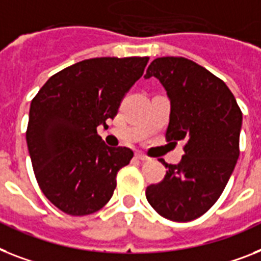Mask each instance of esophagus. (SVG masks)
<instances>
[{
	"label": "esophagus",
	"mask_w": 261,
	"mask_h": 261,
	"mask_svg": "<svg viewBox=\"0 0 261 261\" xmlns=\"http://www.w3.org/2000/svg\"><path fill=\"white\" fill-rule=\"evenodd\" d=\"M135 157H136V159H137V160H140V161H148V160H149V157L145 156V154H144V153H140V152H137V153L135 154Z\"/></svg>",
	"instance_id": "esophagus-1"
}]
</instances>
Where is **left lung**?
Returning <instances> with one entry per match:
<instances>
[{"mask_svg": "<svg viewBox=\"0 0 261 261\" xmlns=\"http://www.w3.org/2000/svg\"><path fill=\"white\" fill-rule=\"evenodd\" d=\"M144 77H156L171 101L167 141L185 143L177 165L161 159L167 174L146 188V200L168 220H195L216 203L238 163L242 111L224 81L184 57L156 58Z\"/></svg>", "mask_w": 261, "mask_h": 261, "instance_id": "obj_1", "label": "left lung"}]
</instances>
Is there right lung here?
<instances>
[{"instance_id": "add662e5", "label": "right lung", "mask_w": 261, "mask_h": 261, "mask_svg": "<svg viewBox=\"0 0 261 261\" xmlns=\"http://www.w3.org/2000/svg\"><path fill=\"white\" fill-rule=\"evenodd\" d=\"M149 57L84 60L45 83L32 100L27 143L41 191L72 216L100 211L116 176L132 160L129 148H112L97 126L115 118L120 102L143 76Z\"/></svg>"}]
</instances>
